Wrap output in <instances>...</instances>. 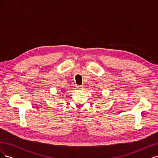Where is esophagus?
<instances>
[{"mask_svg": "<svg viewBox=\"0 0 158 158\" xmlns=\"http://www.w3.org/2000/svg\"><path fill=\"white\" fill-rule=\"evenodd\" d=\"M76 88L78 89H83L84 88V85H76Z\"/></svg>", "mask_w": 158, "mask_h": 158, "instance_id": "esophagus-1", "label": "esophagus"}]
</instances>
